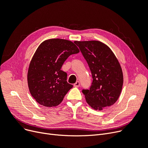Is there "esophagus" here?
<instances>
[{
    "instance_id": "esophagus-1",
    "label": "esophagus",
    "mask_w": 148,
    "mask_h": 148,
    "mask_svg": "<svg viewBox=\"0 0 148 148\" xmlns=\"http://www.w3.org/2000/svg\"><path fill=\"white\" fill-rule=\"evenodd\" d=\"M74 86L75 87H79V86H80V82H79V81H77V82H76L74 84Z\"/></svg>"
}]
</instances>
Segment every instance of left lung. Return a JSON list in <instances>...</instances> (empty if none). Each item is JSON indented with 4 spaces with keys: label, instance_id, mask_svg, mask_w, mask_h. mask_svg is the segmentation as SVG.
<instances>
[{
    "label": "left lung",
    "instance_id": "obj_1",
    "mask_svg": "<svg viewBox=\"0 0 148 148\" xmlns=\"http://www.w3.org/2000/svg\"><path fill=\"white\" fill-rule=\"evenodd\" d=\"M88 64L92 82L89 90H83L86 102L95 110L111 106L122 90L121 66L111 49L98 41H74Z\"/></svg>",
    "mask_w": 148,
    "mask_h": 148
}]
</instances>
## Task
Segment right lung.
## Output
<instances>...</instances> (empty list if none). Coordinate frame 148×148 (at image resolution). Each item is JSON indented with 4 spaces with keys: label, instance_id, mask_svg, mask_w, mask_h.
I'll return each instance as SVG.
<instances>
[{
    "label": "right lung",
    "instance_id": "obj_1",
    "mask_svg": "<svg viewBox=\"0 0 148 148\" xmlns=\"http://www.w3.org/2000/svg\"><path fill=\"white\" fill-rule=\"evenodd\" d=\"M79 52L74 42L58 38L46 40L38 47L30 63L27 82L38 103L52 107L62 102L73 85L67 82V74L61 68L71 55Z\"/></svg>",
    "mask_w": 148,
    "mask_h": 148
}]
</instances>
